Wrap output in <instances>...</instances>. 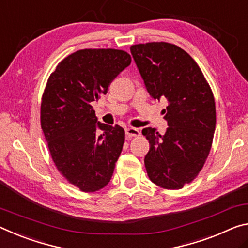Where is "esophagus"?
Segmentation results:
<instances>
[{
  "label": "esophagus",
  "instance_id": "esophagus-1",
  "mask_svg": "<svg viewBox=\"0 0 248 248\" xmlns=\"http://www.w3.org/2000/svg\"><path fill=\"white\" fill-rule=\"evenodd\" d=\"M126 137L128 140L133 139V137H137L140 135V132L139 131V128H134V127H128L126 128Z\"/></svg>",
  "mask_w": 248,
  "mask_h": 248
}]
</instances>
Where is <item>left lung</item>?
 I'll use <instances>...</instances> for the list:
<instances>
[{"mask_svg": "<svg viewBox=\"0 0 248 248\" xmlns=\"http://www.w3.org/2000/svg\"><path fill=\"white\" fill-rule=\"evenodd\" d=\"M131 52L153 99L168 101L162 109L168 128L141 133L149 141L145 167L154 184L181 189L203 167L212 146L217 113L212 90L188 52L169 43L133 45Z\"/></svg>", "mask_w": 248, "mask_h": 248, "instance_id": "left-lung-1", "label": "left lung"}]
</instances>
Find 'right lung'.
Listing matches in <instances>:
<instances>
[{"label": "right lung", "mask_w": 248, "mask_h": 248, "mask_svg": "<svg viewBox=\"0 0 248 248\" xmlns=\"http://www.w3.org/2000/svg\"><path fill=\"white\" fill-rule=\"evenodd\" d=\"M131 62L124 50L81 49L47 81L40 105L45 139L59 172L83 192L108 184L125 140L124 129L97 121L91 104Z\"/></svg>", "instance_id": "1"}]
</instances>
